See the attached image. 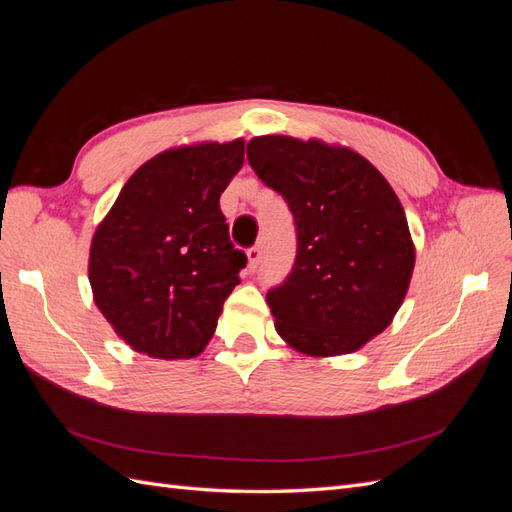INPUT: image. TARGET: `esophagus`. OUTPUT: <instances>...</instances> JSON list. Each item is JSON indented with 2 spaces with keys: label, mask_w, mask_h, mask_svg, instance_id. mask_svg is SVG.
Instances as JSON below:
<instances>
[{
  "label": "esophagus",
  "mask_w": 512,
  "mask_h": 512,
  "mask_svg": "<svg viewBox=\"0 0 512 512\" xmlns=\"http://www.w3.org/2000/svg\"><path fill=\"white\" fill-rule=\"evenodd\" d=\"M260 260H262V247H260V245L250 247V250H247V265H250V269H252V271H256V269H258Z\"/></svg>",
  "instance_id": "1"
}]
</instances>
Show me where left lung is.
I'll list each match as a JSON object with an SVG mask.
<instances>
[{
    "label": "left lung",
    "mask_w": 512,
    "mask_h": 512,
    "mask_svg": "<svg viewBox=\"0 0 512 512\" xmlns=\"http://www.w3.org/2000/svg\"><path fill=\"white\" fill-rule=\"evenodd\" d=\"M247 162L297 230L292 269L267 292L277 333L314 356L359 350L389 327L414 269L389 181L359 153L290 136L252 138Z\"/></svg>",
    "instance_id": "left-lung-1"
}]
</instances>
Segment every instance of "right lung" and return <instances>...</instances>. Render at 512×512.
I'll list each match as a JSON object with an SVG mask.
<instances>
[{
	"label": "right lung",
	"mask_w": 512,
	"mask_h": 512,
	"mask_svg": "<svg viewBox=\"0 0 512 512\" xmlns=\"http://www.w3.org/2000/svg\"><path fill=\"white\" fill-rule=\"evenodd\" d=\"M241 164L243 141L164 151L128 179L98 226L94 299L136 352L192 359L209 344L247 265L220 209Z\"/></svg>",
	"instance_id": "1"
}]
</instances>
